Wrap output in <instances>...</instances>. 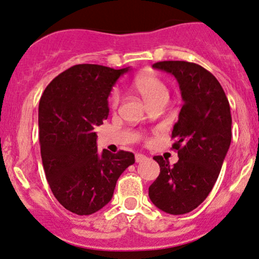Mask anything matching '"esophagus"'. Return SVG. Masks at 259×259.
Segmentation results:
<instances>
[{
  "label": "esophagus",
  "instance_id": "esophagus-1",
  "mask_svg": "<svg viewBox=\"0 0 259 259\" xmlns=\"http://www.w3.org/2000/svg\"><path fill=\"white\" fill-rule=\"evenodd\" d=\"M145 159H146V155L140 154V153H136V154H135V160H136V163H141V161H143Z\"/></svg>",
  "mask_w": 259,
  "mask_h": 259
}]
</instances>
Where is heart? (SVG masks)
I'll list each match as a JSON object with an SVG mask.
<instances>
[{
    "mask_svg": "<svg viewBox=\"0 0 259 259\" xmlns=\"http://www.w3.org/2000/svg\"><path fill=\"white\" fill-rule=\"evenodd\" d=\"M134 89L143 99L148 106L157 102H166L169 99V89L164 80L152 71H145L134 79ZM120 96L118 92H113L110 96V106L117 108L119 105Z\"/></svg>",
    "mask_w": 259,
    "mask_h": 259,
    "instance_id": "b5f03b06",
    "label": "heart"
}]
</instances>
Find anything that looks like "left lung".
<instances>
[{
  "mask_svg": "<svg viewBox=\"0 0 259 259\" xmlns=\"http://www.w3.org/2000/svg\"><path fill=\"white\" fill-rule=\"evenodd\" d=\"M153 67L175 76L183 106L171 135L179 161L170 166L160 155L153 157L160 174L148 195L164 212L183 214L206 199L219 179L232 141L230 106L216 77L200 65L159 61Z\"/></svg>",
  "mask_w": 259,
  "mask_h": 259,
  "instance_id": "obj_1",
  "label": "left lung"
}]
</instances>
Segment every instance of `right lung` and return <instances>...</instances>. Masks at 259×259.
<instances>
[{
  "mask_svg": "<svg viewBox=\"0 0 259 259\" xmlns=\"http://www.w3.org/2000/svg\"><path fill=\"white\" fill-rule=\"evenodd\" d=\"M129 67L79 64L48 84L38 106L40 157L47 181L66 210L92 214L108 204L132 152L98 151L96 126L108 117L112 87Z\"/></svg>",
  "mask_w": 259,
  "mask_h": 259,
  "instance_id": "1",
  "label": "right lung"
}]
</instances>
